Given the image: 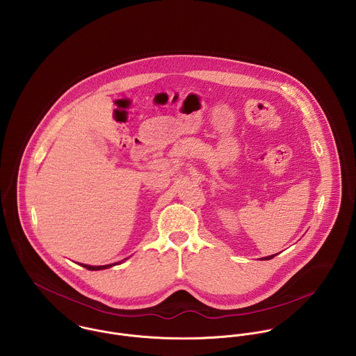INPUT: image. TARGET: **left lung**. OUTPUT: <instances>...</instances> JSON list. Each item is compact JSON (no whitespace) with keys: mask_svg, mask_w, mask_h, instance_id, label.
Wrapping results in <instances>:
<instances>
[{"mask_svg":"<svg viewBox=\"0 0 356 356\" xmlns=\"http://www.w3.org/2000/svg\"><path fill=\"white\" fill-rule=\"evenodd\" d=\"M274 256H275V254H271V256H267V257H264V259H266V260H268V259H273Z\"/></svg>","mask_w":356,"mask_h":356,"instance_id":"obj_1","label":"left lung"}]
</instances>
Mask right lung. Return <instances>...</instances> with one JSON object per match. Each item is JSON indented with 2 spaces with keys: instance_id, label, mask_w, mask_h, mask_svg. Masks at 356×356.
Listing matches in <instances>:
<instances>
[{
  "instance_id": "1",
  "label": "right lung",
  "mask_w": 356,
  "mask_h": 356,
  "mask_svg": "<svg viewBox=\"0 0 356 356\" xmlns=\"http://www.w3.org/2000/svg\"><path fill=\"white\" fill-rule=\"evenodd\" d=\"M85 268L88 270H102V268H108L111 267V264H106V266H88V264H82Z\"/></svg>"
}]
</instances>
